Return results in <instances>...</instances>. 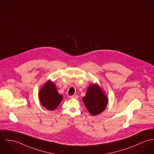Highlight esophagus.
I'll use <instances>...</instances> for the list:
<instances>
[{"label": "esophagus", "mask_w": 154, "mask_h": 154, "mask_svg": "<svg viewBox=\"0 0 154 154\" xmlns=\"http://www.w3.org/2000/svg\"><path fill=\"white\" fill-rule=\"evenodd\" d=\"M70 98H79V96H78V95H72L70 96Z\"/></svg>", "instance_id": "34e87169"}]
</instances>
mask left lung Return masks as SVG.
<instances>
[{
	"mask_svg": "<svg viewBox=\"0 0 154 154\" xmlns=\"http://www.w3.org/2000/svg\"><path fill=\"white\" fill-rule=\"evenodd\" d=\"M83 101L89 112L93 116L102 112L108 103V98L97 84L89 86Z\"/></svg>",
	"mask_w": 154,
	"mask_h": 154,
	"instance_id": "8db88e82",
	"label": "left lung"
}]
</instances>
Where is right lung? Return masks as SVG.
<instances>
[{
	"instance_id": "right-lung-1",
	"label": "right lung",
	"mask_w": 154,
	"mask_h": 154,
	"mask_svg": "<svg viewBox=\"0 0 154 154\" xmlns=\"http://www.w3.org/2000/svg\"><path fill=\"white\" fill-rule=\"evenodd\" d=\"M39 99L47 109L53 111L59 105L63 97L58 93L54 84L48 81L40 90Z\"/></svg>"
}]
</instances>
